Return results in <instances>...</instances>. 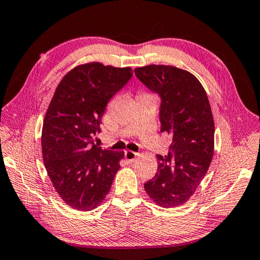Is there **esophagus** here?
<instances>
[{"instance_id": "1", "label": "esophagus", "mask_w": 260, "mask_h": 260, "mask_svg": "<svg viewBox=\"0 0 260 260\" xmlns=\"http://www.w3.org/2000/svg\"><path fill=\"white\" fill-rule=\"evenodd\" d=\"M138 156H139L138 153H135L133 151H125V158H126V160L128 161V162L134 161Z\"/></svg>"}]
</instances>
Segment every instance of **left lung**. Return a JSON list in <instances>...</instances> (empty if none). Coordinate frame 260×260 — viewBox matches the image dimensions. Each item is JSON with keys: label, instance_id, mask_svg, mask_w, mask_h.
<instances>
[{"label": "left lung", "instance_id": "obj_1", "mask_svg": "<svg viewBox=\"0 0 260 260\" xmlns=\"http://www.w3.org/2000/svg\"><path fill=\"white\" fill-rule=\"evenodd\" d=\"M134 72L160 96V132L172 136L169 155L157 156V173L144 189L157 205L175 208L193 195L212 160L214 121L208 95L186 70L151 64Z\"/></svg>", "mask_w": 260, "mask_h": 260}]
</instances>
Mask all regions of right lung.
<instances>
[{
	"mask_svg": "<svg viewBox=\"0 0 260 260\" xmlns=\"http://www.w3.org/2000/svg\"><path fill=\"white\" fill-rule=\"evenodd\" d=\"M133 76L131 68L99 61L65 74L50 101L42 126V158L59 197L72 209L102 203L120 169L124 151L102 149L94 138L112 96Z\"/></svg>",
	"mask_w": 260,
	"mask_h": 260,
	"instance_id": "1",
	"label": "right lung"
}]
</instances>
